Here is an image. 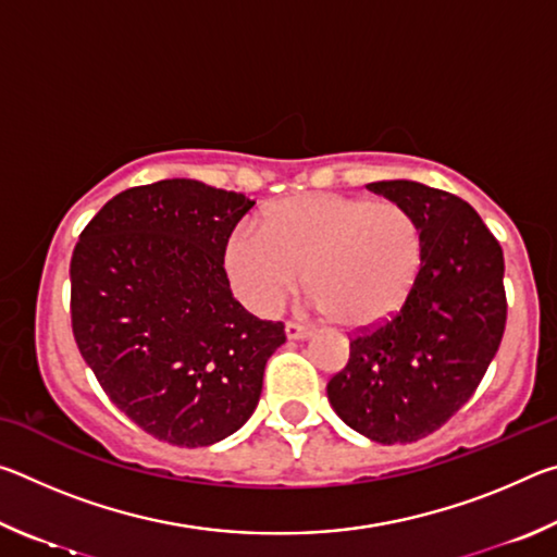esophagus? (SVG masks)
Returning <instances> with one entry per match:
<instances>
[{"label":"esophagus","instance_id":"1","mask_svg":"<svg viewBox=\"0 0 557 557\" xmlns=\"http://www.w3.org/2000/svg\"><path fill=\"white\" fill-rule=\"evenodd\" d=\"M285 334H287V338H292V342H299V338H307L309 334H312V329L305 324H297V322H287Z\"/></svg>","mask_w":557,"mask_h":557}]
</instances>
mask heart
Segmentation results:
<instances>
[{"instance_id":"obj_1","label":"heart","mask_w":557,"mask_h":557,"mask_svg":"<svg viewBox=\"0 0 557 557\" xmlns=\"http://www.w3.org/2000/svg\"><path fill=\"white\" fill-rule=\"evenodd\" d=\"M223 272L245 307L275 314L299 287L344 329H373L408 305L425 240L398 203L344 194H299L272 203L260 228L238 225L223 243Z\"/></svg>"}]
</instances>
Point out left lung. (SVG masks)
<instances>
[{
    "label": "left lung",
    "instance_id": "obj_1",
    "mask_svg": "<svg viewBox=\"0 0 557 557\" xmlns=\"http://www.w3.org/2000/svg\"><path fill=\"white\" fill-rule=\"evenodd\" d=\"M412 213L425 240L398 314L351 338L326 395L348 428L381 445L432 435L474 395L506 329L504 250L467 201L408 178L366 186Z\"/></svg>",
    "mask_w": 557,
    "mask_h": 557
}]
</instances>
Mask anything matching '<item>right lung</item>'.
Wrapping results in <instances>:
<instances>
[{
  "label": "right lung",
  "mask_w": 557,
  "mask_h": 557,
  "mask_svg": "<svg viewBox=\"0 0 557 557\" xmlns=\"http://www.w3.org/2000/svg\"><path fill=\"white\" fill-rule=\"evenodd\" d=\"M243 194L164 178L117 194L71 258V324L102 391L149 435L209 447L240 430L285 324L245 312L221 252Z\"/></svg>",
  "instance_id": "right-lung-1"
}]
</instances>
